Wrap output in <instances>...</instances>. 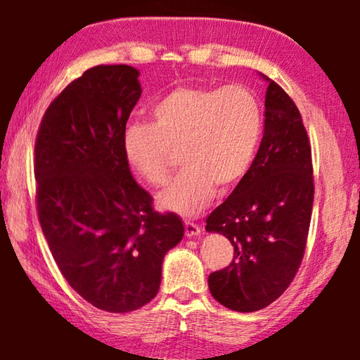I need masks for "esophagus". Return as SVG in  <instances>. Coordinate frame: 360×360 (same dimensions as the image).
I'll return each instance as SVG.
<instances>
[{
    "instance_id": "esophagus-1",
    "label": "esophagus",
    "mask_w": 360,
    "mask_h": 360,
    "mask_svg": "<svg viewBox=\"0 0 360 360\" xmlns=\"http://www.w3.org/2000/svg\"><path fill=\"white\" fill-rule=\"evenodd\" d=\"M184 227H186V236H188V238L200 235V231H202V229L192 221H184Z\"/></svg>"
}]
</instances>
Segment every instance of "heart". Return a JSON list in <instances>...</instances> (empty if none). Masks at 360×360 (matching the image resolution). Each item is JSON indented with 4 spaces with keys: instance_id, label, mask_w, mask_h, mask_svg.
<instances>
[{
    "instance_id": "1",
    "label": "heart",
    "mask_w": 360,
    "mask_h": 360,
    "mask_svg": "<svg viewBox=\"0 0 360 360\" xmlns=\"http://www.w3.org/2000/svg\"><path fill=\"white\" fill-rule=\"evenodd\" d=\"M149 124H129L122 133L125 163L149 186H165L181 149L182 172L158 195L163 210L193 216L219 191L246 178L257 155L264 114L257 96L243 85H179L150 109Z\"/></svg>"
}]
</instances>
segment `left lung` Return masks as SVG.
<instances>
[{
	"mask_svg": "<svg viewBox=\"0 0 360 360\" xmlns=\"http://www.w3.org/2000/svg\"><path fill=\"white\" fill-rule=\"evenodd\" d=\"M266 81L264 138L255 160L206 219V230L227 236L233 246L231 264L210 275V292L240 313L268 307L294 281L314 198L311 144L300 111L275 81Z\"/></svg>",
	"mask_w": 360,
	"mask_h": 360,
	"instance_id": "1",
	"label": "left lung"
}]
</instances>
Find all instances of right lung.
Listing matches in <instances>:
<instances>
[{"instance_id": "1", "label": "right lung", "mask_w": 360, "mask_h": 360, "mask_svg": "<svg viewBox=\"0 0 360 360\" xmlns=\"http://www.w3.org/2000/svg\"><path fill=\"white\" fill-rule=\"evenodd\" d=\"M138 76L129 65L87 70L49 105L34 143L36 210L53 260L84 300L109 313L157 295L163 257L184 236L174 212L152 208L122 154Z\"/></svg>"}]
</instances>
